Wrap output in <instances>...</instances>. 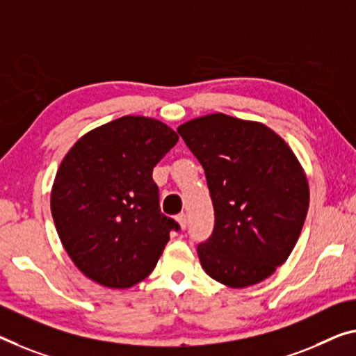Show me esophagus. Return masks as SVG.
<instances>
[{
	"instance_id": "1",
	"label": "esophagus",
	"mask_w": 356,
	"mask_h": 356,
	"mask_svg": "<svg viewBox=\"0 0 356 356\" xmlns=\"http://www.w3.org/2000/svg\"><path fill=\"white\" fill-rule=\"evenodd\" d=\"M177 221H178L179 227H181V229H186V227H188V218H186L184 213H179V215L177 216Z\"/></svg>"
}]
</instances>
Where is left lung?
I'll list each match as a JSON object with an SVG mask.
<instances>
[{"label":"left lung","mask_w":356,"mask_h":356,"mask_svg":"<svg viewBox=\"0 0 356 356\" xmlns=\"http://www.w3.org/2000/svg\"><path fill=\"white\" fill-rule=\"evenodd\" d=\"M205 170L215 229L200 264L229 288L256 285L288 259L309 210V181L291 147L267 125L222 113L177 129Z\"/></svg>","instance_id":"obj_1"}]
</instances>
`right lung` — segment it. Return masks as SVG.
Returning <instances> with one entry per match:
<instances>
[{
    "mask_svg": "<svg viewBox=\"0 0 356 356\" xmlns=\"http://www.w3.org/2000/svg\"><path fill=\"white\" fill-rule=\"evenodd\" d=\"M178 135L157 119L124 116L76 141L51 191L57 234L98 285L125 289L154 270L178 222L162 215L152 168Z\"/></svg>",
    "mask_w": 356,
    "mask_h": 356,
    "instance_id": "add662e5",
    "label": "right lung"
}]
</instances>
